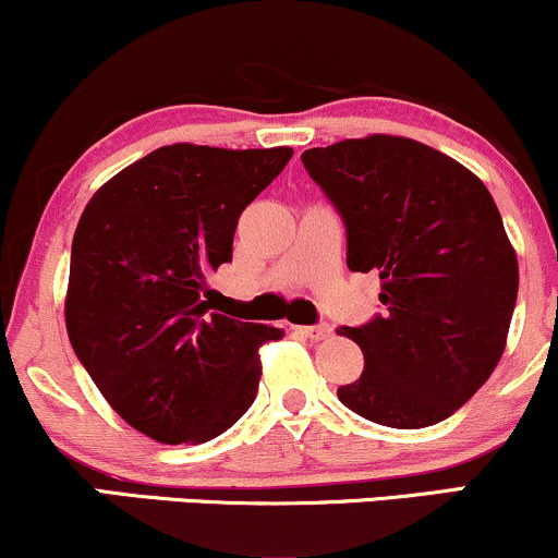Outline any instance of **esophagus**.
<instances>
[{
    "instance_id": "34e87169",
    "label": "esophagus",
    "mask_w": 558,
    "mask_h": 558,
    "mask_svg": "<svg viewBox=\"0 0 558 558\" xmlns=\"http://www.w3.org/2000/svg\"><path fill=\"white\" fill-rule=\"evenodd\" d=\"M299 332V336L310 338V341H328L332 336V328L330 325H306V328H293Z\"/></svg>"
}]
</instances>
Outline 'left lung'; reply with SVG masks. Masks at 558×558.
<instances>
[{
	"instance_id": "8db88e82",
	"label": "left lung",
	"mask_w": 558,
	"mask_h": 558,
	"mask_svg": "<svg viewBox=\"0 0 558 558\" xmlns=\"http://www.w3.org/2000/svg\"><path fill=\"white\" fill-rule=\"evenodd\" d=\"M301 159L343 217L349 270L380 275L386 304L373 323L338 328L364 354L338 399L401 430L451 417L501 362L520 288L490 191L444 151L386 133Z\"/></svg>"
}]
</instances>
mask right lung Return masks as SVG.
I'll list each match as a JSON object with an SVG mask.
<instances>
[{
    "label": "right lung",
    "mask_w": 558,
    "mask_h": 558,
    "mask_svg": "<svg viewBox=\"0 0 558 558\" xmlns=\"http://www.w3.org/2000/svg\"><path fill=\"white\" fill-rule=\"evenodd\" d=\"M291 146L172 144L88 198L70 254V343L107 403L157 444H204L257 396L259 349L283 330L209 312L207 275L233 257L248 204Z\"/></svg>",
    "instance_id": "add662e5"
}]
</instances>
